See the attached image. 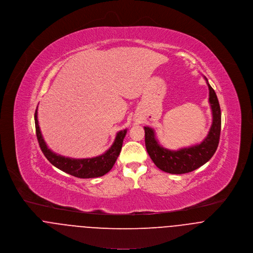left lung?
Instances as JSON below:
<instances>
[{
	"mask_svg": "<svg viewBox=\"0 0 253 253\" xmlns=\"http://www.w3.org/2000/svg\"><path fill=\"white\" fill-rule=\"evenodd\" d=\"M205 80L209 89L212 125L208 135L201 144L180 149L178 151L167 150L158 144L152 128L144 127L147 152L153 163L164 172L170 174H185L192 172L205 164L217 150L221 132V109L215 91L209 85L206 78Z\"/></svg>",
	"mask_w": 253,
	"mask_h": 253,
	"instance_id": "8db88e82",
	"label": "left lung"
}]
</instances>
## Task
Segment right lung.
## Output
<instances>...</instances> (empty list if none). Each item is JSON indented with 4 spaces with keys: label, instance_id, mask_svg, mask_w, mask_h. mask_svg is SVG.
Wrapping results in <instances>:
<instances>
[{
    "label": "right lung",
    "instance_id": "add662e5",
    "mask_svg": "<svg viewBox=\"0 0 253 253\" xmlns=\"http://www.w3.org/2000/svg\"><path fill=\"white\" fill-rule=\"evenodd\" d=\"M35 127H36V135L38 139L39 146L41 151L46 156V158L51 162L53 166L58 168L59 170L70 174L77 178H97L103 176L107 172L111 170L113 167L119 153L121 152L123 140L127 133V129L121 130L116 134V138L114 143L103 154L92 157V158H83L76 159L61 156L60 154H56L51 152L47 147L43 136L41 134V130L39 127L38 117H37V109L35 111Z\"/></svg>",
    "mask_w": 253,
    "mask_h": 253
}]
</instances>
